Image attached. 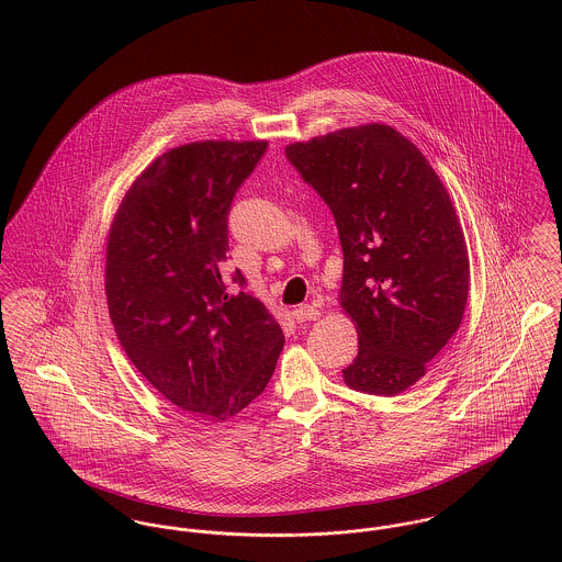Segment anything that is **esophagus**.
<instances>
[{"instance_id": "1", "label": "esophagus", "mask_w": 562, "mask_h": 562, "mask_svg": "<svg viewBox=\"0 0 562 562\" xmlns=\"http://www.w3.org/2000/svg\"><path fill=\"white\" fill-rule=\"evenodd\" d=\"M292 314H294V318L299 322L316 321L321 316V312L316 307H312V305H299Z\"/></svg>"}]
</instances>
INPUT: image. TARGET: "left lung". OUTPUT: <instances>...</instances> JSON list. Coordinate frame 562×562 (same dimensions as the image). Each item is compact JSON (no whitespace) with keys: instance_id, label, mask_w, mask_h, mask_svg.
Instances as JSON below:
<instances>
[{"instance_id":"obj_1","label":"left lung","mask_w":562,"mask_h":562,"mask_svg":"<svg viewBox=\"0 0 562 562\" xmlns=\"http://www.w3.org/2000/svg\"><path fill=\"white\" fill-rule=\"evenodd\" d=\"M333 212L344 250L339 305L359 352L344 383L396 396L463 321L468 244L450 194L424 154L390 125L337 130L285 147Z\"/></svg>"}]
</instances>
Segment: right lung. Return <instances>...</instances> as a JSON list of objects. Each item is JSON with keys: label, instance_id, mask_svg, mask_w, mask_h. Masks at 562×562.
<instances>
[{"label": "right lung", "instance_id": "right-lung-1", "mask_svg": "<svg viewBox=\"0 0 562 562\" xmlns=\"http://www.w3.org/2000/svg\"><path fill=\"white\" fill-rule=\"evenodd\" d=\"M266 140H203L151 161L125 192L105 246V296L134 368L203 422L238 415L268 385L283 330L232 294L227 214ZM234 281L244 285L240 270Z\"/></svg>", "mask_w": 562, "mask_h": 562}]
</instances>
